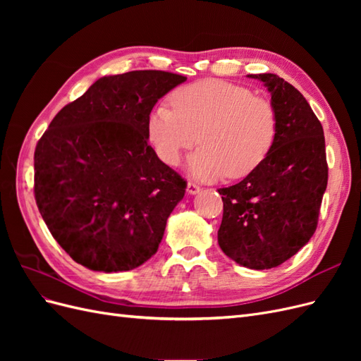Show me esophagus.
Masks as SVG:
<instances>
[{"mask_svg":"<svg viewBox=\"0 0 361 361\" xmlns=\"http://www.w3.org/2000/svg\"><path fill=\"white\" fill-rule=\"evenodd\" d=\"M187 191H188V194H197L200 191V185H197L195 182H188Z\"/></svg>","mask_w":361,"mask_h":361,"instance_id":"esophagus-1","label":"esophagus"}]
</instances>
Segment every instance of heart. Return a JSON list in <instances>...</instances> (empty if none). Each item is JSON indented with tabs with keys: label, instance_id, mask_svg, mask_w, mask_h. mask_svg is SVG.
<instances>
[{
	"label": "heart",
	"instance_id": "1",
	"mask_svg": "<svg viewBox=\"0 0 361 361\" xmlns=\"http://www.w3.org/2000/svg\"><path fill=\"white\" fill-rule=\"evenodd\" d=\"M147 118V137L158 158L176 166L185 150L202 147L190 158V171L202 180L241 179L267 159L279 134V114L268 97L244 85L203 80L170 96Z\"/></svg>",
	"mask_w": 361,
	"mask_h": 361
}]
</instances>
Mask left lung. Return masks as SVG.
<instances>
[{
    "instance_id": "obj_1",
    "label": "left lung",
    "mask_w": 361,
    "mask_h": 361,
    "mask_svg": "<svg viewBox=\"0 0 361 361\" xmlns=\"http://www.w3.org/2000/svg\"><path fill=\"white\" fill-rule=\"evenodd\" d=\"M265 82L279 114V134L267 159L223 194L218 244L251 269L281 265L318 227L329 182L324 129L305 97L276 73L248 75Z\"/></svg>"
}]
</instances>
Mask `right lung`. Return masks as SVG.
I'll use <instances>...</instances> for the list:
<instances>
[{
	"label": "right lung",
	"instance_id": "1",
	"mask_svg": "<svg viewBox=\"0 0 361 361\" xmlns=\"http://www.w3.org/2000/svg\"><path fill=\"white\" fill-rule=\"evenodd\" d=\"M187 76L133 71L97 80L37 141L35 199L51 235L93 271H129L157 253L187 180L149 145L147 118Z\"/></svg>",
	"mask_w": 361,
	"mask_h": 361
}]
</instances>
